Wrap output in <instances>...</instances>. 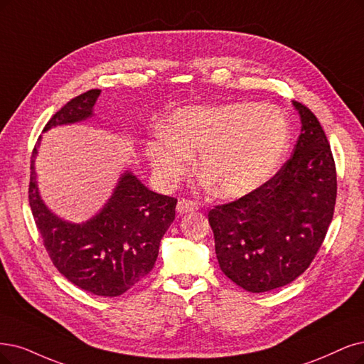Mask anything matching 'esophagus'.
I'll return each mask as SVG.
<instances>
[{
  "mask_svg": "<svg viewBox=\"0 0 364 364\" xmlns=\"http://www.w3.org/2000/svg\"><path fill=\"white\" fill-rule=\"evenodd\" d=\"M198 208H199V205L196 203H193V200H189V199H180L178 204H177V213H180V214L196 211Z\"/></svg>",
  "mask_w": 364,
  "mask_h": 364,
  "instance_id": "1",
  "label": "esophagus"
}]
</instances>
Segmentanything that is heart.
I'll return each mask as SVG.
<instances>
[{"label": "heart", "mask_w": 364, "mask_h": 364, "mask_svg": "<svg viewBox=\"0 0 364 364\" xmlns=\"http://www.w3.org/2000/svg\"><path fill=\"white\" fill-rule=\"evenodd\" d=\"M289 145L287 115L273 105L228 103L175 111L146 144L157 178L172 184L199 153V172L222 198L257 191L273 177Z\"/></svg>", "instance_id": "heart-1"}]
</instances>
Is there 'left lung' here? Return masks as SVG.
<instances>
[{
	"label": "left lung",
	"mask_w": 364,
	"mask_h": 364,
	"mask_svg": "<svg viewBox=\"0 0 364 364\" xmlns=\"http://www.w3.org/2000/svg\"><path fill=\"white\" fill-rule=\"evenodd\" d=\"M294 106L301 133L292 156L257 191L208 213L220 270L249 292L303 274L333 219L338 178L328 139L307 106Z\"/></svg>",
	"instance_id": "1"
}]
</instances>
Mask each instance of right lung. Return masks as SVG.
<instances>
[{"mask_svg":"<svg viewBox=\"0 0 364 364\" xmlns=\"http://www.w3.org/2000/svg\"><path fill=\"white\" fill-rule=\"evenodd\" d=\"M100 90H90L52 115L45 132L92 115ZM31 154L28 199L43 246L57 270L73 285L103 297H117L153 270L160 240L175 219L177 199L151 192L126 171L99 214L84 223L65 222L50 213L38 195Z\"/></svg>","mask_w":364,"mask_h":364,"instance_id":"add662e5","label":"right lung"}]
</instances>
